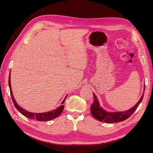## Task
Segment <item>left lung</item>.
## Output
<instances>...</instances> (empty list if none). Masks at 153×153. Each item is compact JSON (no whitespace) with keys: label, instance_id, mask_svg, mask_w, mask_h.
<instances>
[{"label":"left lung","instance_id":"1","mask_svg":"<svg viewBox=\"0 0 153 153\" xmlns=\"http://www.w3.org/2000/svg\"><path fill=\"white\" fill-rule=\"evenodd\" d=\"M145 86L144 88L145 91ZM144 93L140 99L139 101L137 104L131 108L129 110L123 111V112H107L104 110L102 107L100 106L99 102L94 94V102L91 106V113L92 116L97 120L100 122H104L105 123H116L119 122H122L131 116L134 112L136 110L138 106L142 102L143 97Z\"/></svg>","mask_w":153,"mask_h":153}]
</instances>
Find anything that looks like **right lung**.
Returning a JSON list of instances; mask_svg holds the SVG:
<instances>
[{"label": "right lung", "mask_w": 153, "mask_h": 153, "mask_svg": "<svg viewBox=\"0 0 153 153\" xmlns=\"http://www.w3.org/2000/svg\"><path fill=\"white\" fill-rule=\"evenodd\" d=\"M8 84H9V87H10V94L11 96L12 100L13 102L14 105V106L17 109V110L19 111L20 113L22 114L25 117L31 119H34V120H37L38 121H47V120H53L56 117H57L62 112L63 108H64V105H60L59 107L57 108L56 110H54L53 111L47 112V113H30L28 111H27L26 110H24L22 108H21L20 106L17 105L16 103L15 99H14L12 90H11V81H10V74L9 76V79H8ZM67 96L65 98L63 101L62 102V104H63L65 102V99H66Z\"/></svg>", "instance_id": "obj_1"}]
</instances>
